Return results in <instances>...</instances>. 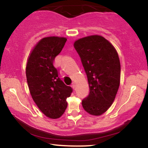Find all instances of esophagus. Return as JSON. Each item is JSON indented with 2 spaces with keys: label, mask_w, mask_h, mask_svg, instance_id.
<instances>
[{
  "label": "esophagus",
  "mask_w": 148,
  "mask_h": 148,
  "mask_svg": "<svg viewBox=\"0 0 148 148\" xmlns=\"http://www.w3.org/2000/svg\"><path fill=\"white\" fill-rule=\"evenodd\" d=\"M72 88H73L74 89H75V88H76V84H75V82H72Z\"/></svg>",
  "instance_id": "esophagus-1"
}]
</instances>
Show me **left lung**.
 Segmentation results:
<instances>
[{"instance_id": "left-lung-1", "label": "left lung", "mask_w": 148, "mask_h": 148, "mask_svg": "<svg viewBox=\"0 0 148 148\" xmlns=\"http://www.w3.org/2000/svg\"><path fill=\"white\" fill-rule=\"evenodd\" d=\"M90 88L82 105L87 113L99 116L111 107L120 84L121 65L113 45L101 35H90L74 42Z\"/></svg>"}]
</instances>
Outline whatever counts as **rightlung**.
<instances>
[{"instance_id":"1","label":"right lung","mask_w":148,"mask_h":148,"mask_svg":"<svg viewBox=\"0 0 148 148\" xmlns=\"http://www.w3.org/2000/svg\"><path fill=\"white\" fill-rule=\"evenodd\" d=\"M67 39L47 37L41 39L33 49L26 66L27 81L31 95L40 111L51 119L63 115L66 99L72 92L58 76L54 67L55 58L63 49Z\"/></svg>"}]
</instances>
